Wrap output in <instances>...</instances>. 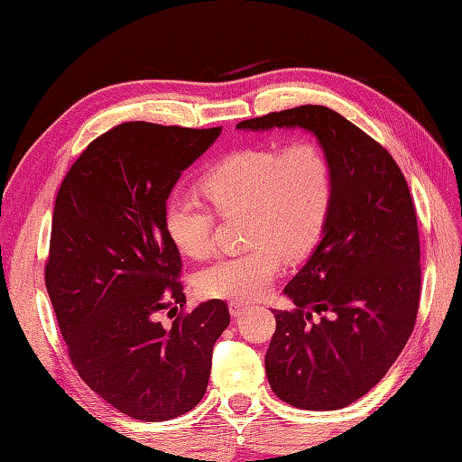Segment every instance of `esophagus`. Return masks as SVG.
<instances>
[{"instance_id":"34e87169","label":"esophagus","mask_w":462,"mask_h":462,"mask_svg":"<svg viewBox=\"0 0 462 462\" xmlns=\"http://www.w3.org/2000/svg\"><path fill=\"white\" fill-rule=\"evenodd\" d=\"M228 307H230V315L232 317H240L248 309L245 303H230Z\"/></svg>"}]
</instances>
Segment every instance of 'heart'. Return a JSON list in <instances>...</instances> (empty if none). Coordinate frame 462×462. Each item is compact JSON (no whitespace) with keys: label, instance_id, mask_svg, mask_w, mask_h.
<instances>
[{"label":"heart","instance_id":"heart-1","mask_svg":"<svg viewBox=\"0 0 462 462\" xmlns=\"http://www.w3.org/2000/svg\"><path fill=\"white\" fill-rule=\"evenodd\" d=\"M202 191L217 214H246L250 246L198 271L196 289L208 299L254 300L271 289L284 258H303L321 238L333 171L313 141L248 147L220 159L202 178ZM163 228L181 254L204 258L212 250L214 214L194 196L165 199Z\"/></svg>","mask_w":462,"mask_h":462}]
</instances>
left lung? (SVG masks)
I'll list each match as a JSON object with an SVG mask.
<instances>
[{"mask_svg": "<svg viewBox=\"0 0 462 462\" xmlns=\"http://www.w3.org/2000/svg\"><path fill=\"white\" fill-rule=\"evenodd\" d=\"M274 127L319 139L333 199L321 242L284 287L295 309L273 311L266 377L291 406L339 410L388 374L412 335L420 300L416 209L393 157L346 116L303 105L238 123Z\"/></svg>", "mask_w": 462, "mask_h": 462, "instance_id": "1", "label": "left lung"}]
</instances>
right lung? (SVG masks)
I'll return each instance as SVG.
<instances>
[{
	"mask_svg": "<svg viewBox=\"0 0 462 462\" xmlns=\"http://www.w3.org/2000/svg\"><path fill=\"white\" fill-rule=\"evenodd\" d=\"M222 127L131 121L106 131L72 163L56 196L46 289L74 370L119 412L163 422L204 398L228 305H186L180 250L163 206L183 170Z\"/></svg>",
	"mask_w": 462,
	"mask_h": 462,
	"instance_id": "add662e5",
	"label": "right lung"
}]
</instances>
